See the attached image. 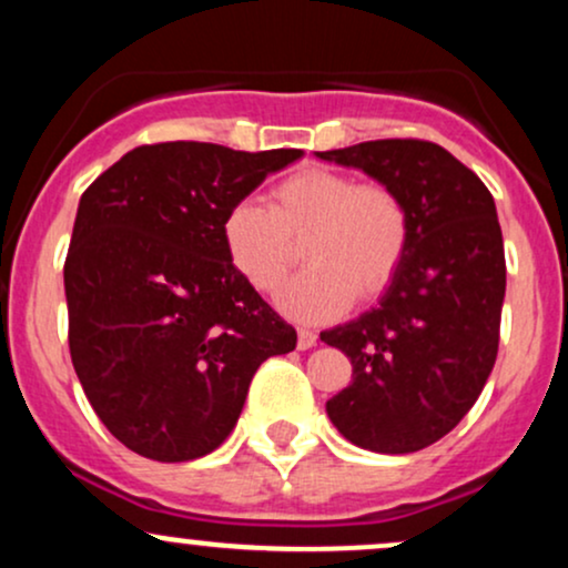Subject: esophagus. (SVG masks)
Listing matches in <instances>:
<instances>
[{"label": "esophagus", "instance_id": "esophagus-1", "mask_svg": "<svg viewBox=\"0 0 568 568\" xmlns=\"http://www.w3.org/2000/svg\"><path fill=\"white\" fill-rule=\"evenodd\" d=\"M315 344H317V334H315V331L298 328V342H296L298 349H310V347H315Z\"/></svg>", "mask_w": 568, "mask_h": 568}]
</instances>
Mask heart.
<instances>
[{
	"mask_svg": "<svg viewBox=\"0 0 568 568\" xmlns=\"http://www.w3.org/2000/svg\"><path fill=\"white\" fill-rule=\"evenodd\" d=\"M304 244L310 270L277 293L280 312L302 323L334 321L357 291L379 296L408 247V211L389 186L357 184L334 171L293 173L270 192V207L240 200L221 219V245L245 283L275 291Z\"/></svg>",
	"mask_w": 568,
	"mask_h": 568,
	"instance_id": "b5f03b06",
	"label": "heart"
}]
</instances>
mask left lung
<instances>
[{
    "instance_id": "1",
    "label": "left lung",
    "mask_w": 568,
    "mask_h": 568,
    "mask_svg": "<svg viewBox=\"0 0 568 568\" xmlns=\"http://www.w3.org/2000/svg\"><path fill=\"white\" fill-rule=\"evenodd\" d=\"M315 158L389 186L408 211V247L379 304L321 338L352 363L325 403L355 446L410 454L433 446L478 400L499 347L505 245L491 192L429 141H366Z\"/></svg>"
}]
</instances>
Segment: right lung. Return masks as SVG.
I'll return each mask as SVG.
<instances>
[{
	"label": "right lung",
	"mask_w": 568,
	"mask_h": 568,
	"mask_svg": "<svg viewBox=\"0 0 568 568\" xmlns=\"http://www.w3.org/2000/svg\"><path fill=\"white\" fill-rule=\"evenodd\" d=\"M302 158L168 141L128 152L82 194L63 266L71 363L130 452H216L258 366L296 347V331L234 272L221 219Z\"/></svg>",
	"instance_id": "right-lung-1"
}]
</instances>
